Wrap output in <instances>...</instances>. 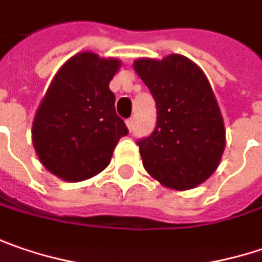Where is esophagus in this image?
Here are the masks:
<instances>
[{
  "instance_id": "esophagus-1",
  "label": "esophagus",
  "mask_w": 262,
  "mask_h": 262,
  "mask_svg": "<svg viewBox=\"0 0 262 262\" xmlns=\"http://www.w3.org/2000/svg\"><path fill=\"white\" fill-rule=\"evenodd\" d=\"M126 126H127V129L129 130H133V127H135V123H133V118H129V120H126Z\"/></svg>"
}]
</instances>
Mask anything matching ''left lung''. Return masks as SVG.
<instances>
[{"label": "left lung", "instance_id": "1", "mask_svg": "<svg viewBox=\"0 0 262 262\" xmlns=\"http://www.w3.org/2000/svg\"><path fill=\"white\" fill-rule=\"evenodd\" d=\"M133 68L157 106L156 129L138 141L145 170L163 187L195 188L216 170L225 148L224 118L208 77L182 54L141 57Z\"/></svg>", "mask_w": 262, "mask_h": 262}]
</instances>
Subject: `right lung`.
<instances>
[{
	"mask_svg": "<svg viewBox=\"0 0 262 262\" xmlns=\"http://www.w3.org/2000/svg\"><path fill=\"white\" fill-rule=\"evenodd\" d=\"M116 57L81 52L56 72L32 121V144L42 166L67 182L100 173L127 135L117 116L110 81L120 70Z\"/></svg>",
	"mask_w": 262,
	"mask_h": 262,
	"instance_id": "add662e5",
	"label": "right lung"
}]
</instances>
